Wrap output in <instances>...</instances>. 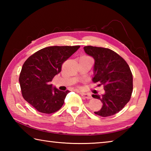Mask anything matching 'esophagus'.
<instances>
[{
	"label": "esophagus",
	"instance_id": "obj_1",
	"mask_svg": "<svg viewBox=\"0 0 151 151\" xmlns=\"http://www.w3.org/2000/svg\"><path fill=\"white\" fill-rule=\"evenodd\" d=\"M75 91L78 92V93H80V94H81V96H83V97H84V98L87 99H92V96H91V94H89V93H82V92L79 91L78 90H75Z\"/></svg>",
	"mask_w": 151,
	"mask_h": 151
}]
</instances>
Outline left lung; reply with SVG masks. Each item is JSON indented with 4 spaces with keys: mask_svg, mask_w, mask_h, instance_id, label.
I'll return each mask as SVG.
<instances>
[{
    "mask_svg": "<svg viewBox=\"0 0 151 151\" xmlns=\"http://www.w3.org/2000/svg\"><path fill=\"white\" fill-rule=\"evenodd\" d=\"M85 52L94 59L93 81L98 86L104 85L105 93L93 97L103 103L97 115L106 117L115 114L130 101L132 93V75L123 58L109 48L86 46Z\"/></svg>",
    "mask_w": 151,
    "mask_h": 151,
    "instance_id": "left-lung-1",
    "label": "left lung"
}]
</instances>
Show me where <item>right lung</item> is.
I'll return each mask as SVG.
<instances>
[{
  "label": "right lung",
  "mask_w": 151,
  "mask_h": 151,
  "mask_svg": "<svg viewBox=\"0 0 151 151\" xmlns=\"http://www.w3.org/2000/svg\"><path fill=\"white\" fill-rule=\"evenodd\" d=\"M80 46H53L38 50L27 58L19 76L21 93L24 100L42 113L58 111L69 91L52 87L50 82L61 71L63 63Z\"/></svg>",
  "instance_id": "add662e5"
}]
</instances>
